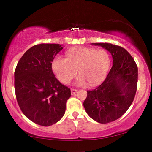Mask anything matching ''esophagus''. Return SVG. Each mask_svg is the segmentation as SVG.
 I'll return each mask as SVG.
<instances>
[{"label":"esophagus","mask_w":152,"mask_h":152,"mask_svg":"<svg viewBox=\"0 0 152 152\" xmlns=\"http://www.w3.org/2000/svg\"><path fill=\"white\" fill-rule=\"evenodd\" d=\"M77 92V90H76V89H73V88L71 89V94L72 95H75Z\"/></svg>","instance_id":"1"}]
</instances>
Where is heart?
Returning <instances> with one entry per match:
<instances>
[{
  "label": "heart",
  "mask_w": 152,
  "mask_h": 152,
  "mask_svg": "<svg viewBox=\"0 0 152 152\" xmlns=\"http://www.w3.org/2000/svg\"><path fill=\"white\" fill-rule=\"evenodd\" d=\"M111 66V57L105 50L94 48L79 47L66 53V58L57 55L52 67L58 79L63 84H69L76 75H80L75 84L79 86H94L107 77Z\"/></svg>",
  "instance_id": "heart-1"
}]
</instances>
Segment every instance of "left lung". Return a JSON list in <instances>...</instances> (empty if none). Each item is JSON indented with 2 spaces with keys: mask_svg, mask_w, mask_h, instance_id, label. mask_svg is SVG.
<instances>
[{
  "mask_svg": "<svg viewBox=\"0 0 152 152\" xmlns=\"http://www.w3.org/2000/svg\"><path fill=\"white\" fill-rule=\"evenodd\" d=\"M111 54L113 66L98 87L87 91L84 107L93 120L106 124L118 119L134 101L138 82V67L125 49L109 43H94Z\"/></svg>",
  "mask_w": 152,
  "mask_h": 152,
  "instance_id": "1",
  "label": "left lung"
}]
</instances>
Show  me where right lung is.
I'll return each instance as SVG.
<instances>
[{"label":"right lung","mask_w":152,"mask_h":152,"mask_svg":"<svg viewBox=\"0 0 152 152\" xmlns=\"http://www.w3.org/2000/svg\"><path fill=\"white\" fill-rule=\"evenodd\" d=\"M63 49L57 43H41L28 50L14 72L18 104L28 119L48 126L59 121L66 111L70 89L55 77L52 62Z\"/></svg>","instance_id":"add662e5"}]
</instances>
